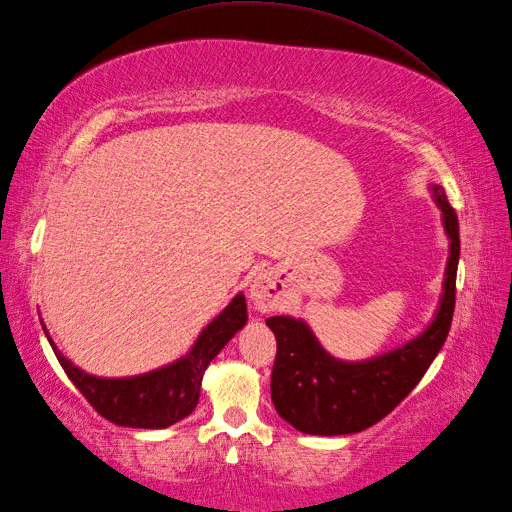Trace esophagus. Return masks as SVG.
<instances>
[{
    "mask_svg": "<svg viewBox=\"0 0 512 512\" xmlns=\"http://www.w3.org/2000/svg\"><path fill=\"white\" fill-rule=\"evenodd\" d=\"M249 297H252V302L260 313H269V310H276L282 304L280 286L267 271L258 273L254 278L252 286H249Z\"/></svg>",
    "mask_w": 512,
    "mask_h": 512,
    "instance_id": "esophagus-1",
    "label": "esophagus"
}]
</instances>
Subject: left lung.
<instances>
[{
    "label": "left lung",
    "mask_w": 512,
    "mask_h": 512,
    "mask_svg": "<svg viewBox=\"0 0 512 512\" xmlns=\"http://www.w3.org/2000/svg\"><path fill=\"white\" fill-rule=\"evenodd\" d=\"M432 191L452 241L450 263L439 313L415 341L365 363H343L323 352L304 321L282 315L267 319L278 341L271 371V400L278 415L295 430L334 436L371 428L415 389L441 352L456 306L460 236L456 210L447 202L445 191L441 186H434Z\"/></svg>",
    "instance_id": "left-lung-1"
}]
</instances>
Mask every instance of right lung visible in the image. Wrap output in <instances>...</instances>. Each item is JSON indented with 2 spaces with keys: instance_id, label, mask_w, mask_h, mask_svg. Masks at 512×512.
I'll use <instances>...</instances> for the list:
<instances>
[{
  "instance_id": "1",
  "label": "right lung",
  "mask_w": 512,
  "mask_h": 512,
  "mask_svg": "<svg viewBox=\"0 0 512 512\" xmlns=\"http://www.w3.org/2000/svg\"><path fill=\"white\" fill-rule=\"evenodd\" d=\"M245 321L247 304L239 293L213 323H208L193 350L178 363L147 376L123 380L93 378L73 367L54 343H49L69 380L104 419L126 428H169L193 413L206 367L221 352V347L245 326Z\"/></svg>"
}]
</instances>
